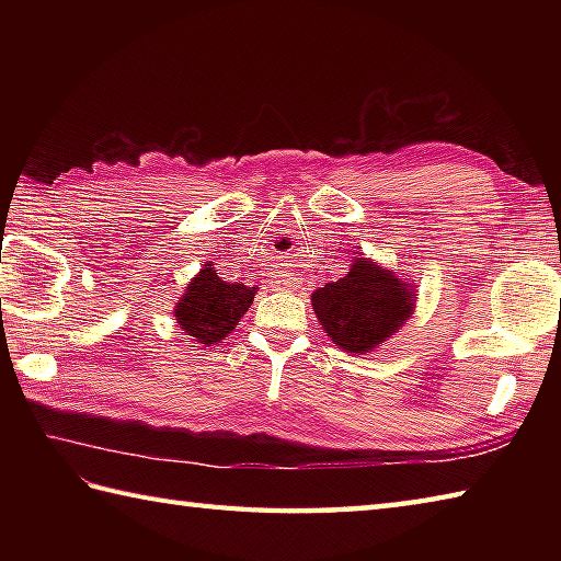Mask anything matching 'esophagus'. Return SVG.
<instances>
[{
	"mask_svg": "<svg viewBox=\"0 0 561 561\" xmlns=\"http://www.w3.org/2000/svg\"><path fill=\"white\" fill-rule=\"evenodd\" d=\"M279 277H282V274H279ZM282 284H284V287H291V279H282Z\"/></svg>",
	"mask_w": 561,
	"mask_h": 561,
	"instance_id": "34e87169",
	"label": "esophagus"
}]
</instances>
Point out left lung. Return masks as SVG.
I'll return each mask as SVG.
<instances>
[{"label":"left lung","mask_w":561,"mask_h":561,"mask_svg":"<svg viewBox=\"0 0 561 561\" xmlns=\"http://www.w3.org/2000/svg\"><path fill=\"white\" fill-rule=\"evenodd\" d=\"M414 294L396 274L356 257L347 277L313 294V311L332 342L364 354L388 340L412 313Z\"/></svg>","instance_id":"obj_1"}]
</instances>
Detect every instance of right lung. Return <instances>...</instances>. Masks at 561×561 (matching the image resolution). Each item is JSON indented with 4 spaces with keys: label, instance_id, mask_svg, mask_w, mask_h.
Segmentation results:
<instances>
[{
    "label": "right lung",
    "instance_id": "1",
    "mask_svg": "<svg viewBox=\"0 0 561 561\" xmlns=\"http://www.w3.org/2000/svg\"><path fill=\"white\" fill-rule=\"evenodd\" d=\"M255 299V287L224 282L214 267H205L187 284L175 306V318L187 335L202 344L224 340Z\"/></svg>",
    "mask_w": 561,
    "mask_h": 561
}]
</instances>
